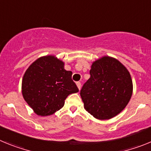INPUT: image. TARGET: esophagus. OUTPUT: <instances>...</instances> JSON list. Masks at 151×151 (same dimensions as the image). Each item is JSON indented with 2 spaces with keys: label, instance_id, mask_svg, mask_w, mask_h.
Masks as SVG:
<instances>
[{
  "label": "esophagus",
  "instance_id": "obj_1",
  "mask_svg": "<svg viewBox=\"0 0 151 151\" xmlns=\"http://www.w3.org/2000/svg\"><path fill=\"white\" fill-rule=\"evenodd\" d=\"M76 85H77V87H78V88L81 89V87H82V85H81V82H76Z\"/></svg>",
  "mask_w": 151,
  "mask_h": 151
}]
</instances>
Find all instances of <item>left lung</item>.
Returning <instances> with one entry per match:
<instances>
[{
    "label": "left lung",
    "mask_w": 151,
    "mask_h": 151,
    "mask_svg": "<svg viewBox=\"0 0 151 151\" xmlns=\"http://www.w3.org/2000/svg\"><path fill=\"white\" fill-rule=\"evenodd\" d=\"M90 75L80 91L85 109L97 119L116 116L132 94L129 71L115 58L104 57L93 63Z\"/></svg>",
    "instance_id": "obj_1"
}]
</instances>
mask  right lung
Here are the masks:
<instances>
[{
	"mask_svg": "<svg viewBox=\"0 0 151 151\" xmlns=\"http://www.w3.org/2000/svg\"><path fill=\"white\" fill-rule=\"evenodd\" d=\"M72 75L64 69L63 62L54 56L40 57L24 74L23 98L37 115H52L63 106L69 94L78 91Z\"/></svg>",
	"mask_w": 151,
	"mask_h": 151,
	"instance_id": "1",
	"label": "right lung"
}]
</instances>
